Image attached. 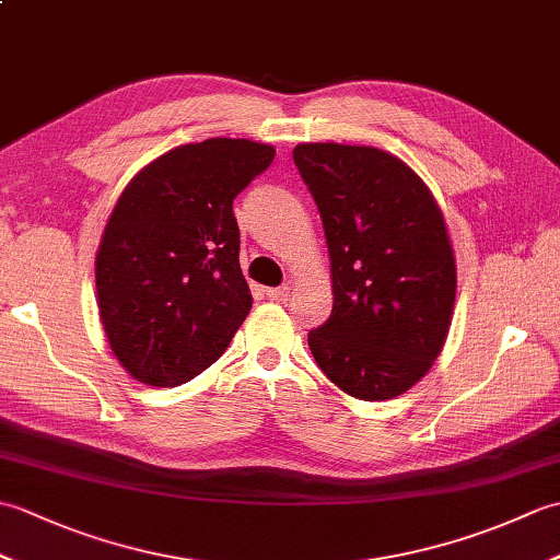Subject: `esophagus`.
I'll list each match as a JSON object with an SVG mask.
<instances>
[{"mask_svg":"<svg viewBox=\"0 0 560 560\" xmlns=\"http://www.w3.org/2000/svg\"><path fill=\"white\" fill-rule=\"evenodd\" d=\"M289 295H291V289H289V287H277V289H267V299H271V301H277V303H283V301H289Z\"/></svg>","mask_w":560,"mask_h":560,"instance_id":"obj_1","label":"esophagus"}]
</instances>
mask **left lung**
<instances>
[{
	"label": "left lung",
	"instance_id": "8db88e82",
	"mask_svg": "<svg viewBox=\"0 0 560 560\" xmlns=\"http://www.w3.org/2000/svg\"><path fill=\"white\" fill-rule=\"evenodd\" d=\"M293 161L323 219L335 293L307 347L341 392L395 399L431 371L455 311L443 211L389 151L311 141L293 149Z\"/></svg>",
	"mask_w": 560,
	"mask_h": 560
}]
</instances>
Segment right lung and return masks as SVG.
Listing matches in <instances>:
<instances>
[{
    "mask_svg": "<svg viewBox=\"0 0 560 560\" xmlns=\"http://www.w3.org/2000/svg\"><path fill=\"white\" fill-rule=\"evenodd\" d=\"M249 139L183 144L115 201L96 255L110 351L135 380L175 387L221 359L253 307L233 199L273 161Z\"/></svg>",
    "mask_w": 560,
    "mask_h": 560,
    "instance_id": "add662e5",
    "label": "right lung"
}]
</instances>
